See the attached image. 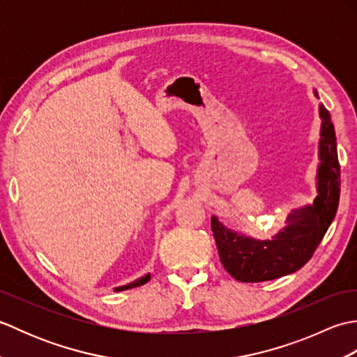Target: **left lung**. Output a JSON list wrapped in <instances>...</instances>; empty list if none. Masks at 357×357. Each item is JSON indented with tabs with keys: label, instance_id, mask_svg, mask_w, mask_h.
Wrapping results in <instances>:
<instances>
[{
	"label": "left lung",
	"instance_id": "8db88e82",
	"mask_svg": "<svg viewBox=\"0 0 357 357\" xmlns=\"http://www.w3.org/2000/svg\"><path fill=\"white\" fill-rule=\"evenodd\" d=\"M319 169L317 196L312 206L288 213L285 227L268 241L252 239L224 227L211 218V231L224 268L239 282H262L290 275L312 259L324 234L336 216L340 192L335 126L328 110L321 105Z\"/></svg>",
	"mask_w": 357,
	"mask_h": 357
}]
</instances>
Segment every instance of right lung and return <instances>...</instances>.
Here are the masks:
<instances>
[{"label": "right lung", "mask_w": 357, "mask_h": 357, "mask_svg": "<svg viewBox=\"0 0 357 357\" xmlns=\"http://www.w3.org/2000/svg\"><path fill=\"white\" fill-rule=\"evenodd\" d=\"M149 280H150V275H146V276H142V278H139V279L133 280V282H130V284L123 285V287H116V288H115V291H124V290H130V288H135V287L144 285V284H146V282H149Z\"/></svg>", "instance_id": "obj_1"}]
</instances>
